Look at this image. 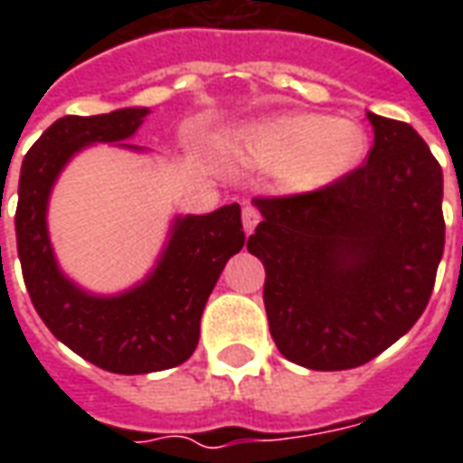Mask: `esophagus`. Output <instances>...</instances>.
I'll return each instance as SVG.
<instances>
[{"label": "esophagus", "mask_w": 463, "mask_h": 463, "mask_svg": "<svg viewBox=\"0 0 463 463\" xmlns=\"http://www.w3.org/2000/svg\"><path fill=\"white\" fill-rule=\"evenodd\" d=\"M260 222V213H258V208L255 205H245L242 208V228H245V232H252L255 231V225Z\"/></svg>", "instance_id": "esophagus-1"}]
</instances>
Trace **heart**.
Returning a JSON list of instances; mask_svg holds the SVG:
<instances>
[{"label": "heart", "mask_w": 463, "mask_h": 463, "mask_svg": "<svg viewBox=\"0 0 463 463\" xmlns=\"http://www.w3.org/2000/svg\"><path fill=\"white\" fill-rule=\"evenodd\" d=\"M241 148L250 161L278 165L282 188L312 193L357 168L367 151V133L349 118L290 114L250 128Z\"/></svg>", "instance_id": "1"}]
</instances>
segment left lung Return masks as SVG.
I'll list each match as a JSON object with an SVG mask.
<instances>
[{"instance_id": "8db88e82", "label": "left lung", "mask_w": 463, "mask_h": 463, "mask_svg": "<svg viewBox=\"0 0 463 463\" xmlns=\"http://www.w3.org/2000/svg\"><path fill=\"white\" fill-rule=\"evenodd\" d=\"M374 146L322 191L255 198L248 250L265 265L280 354L317 372L364 364L427 307L444 255V175L409 123L367 111Z\"/></svg>"}]
</instances>
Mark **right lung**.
<instances>
[{"instance_id": "obj_1", "label": "right lung", "mask_w": 463, "mask_h": 463, "mask_svg": "<svg viewBox=\"0 0 463 463\" xmlns=\"http://www.w3.org/2000/svg\"><path fill=\"white\" fill-rule=\"evenodd\" d=\"M148 109L64 116L24 156L16 205V250L26 290L56 340L114 374H148L183 364L198 347L201 317L225 262L245 245L241 205L175 215L168 242L146 280L118 295H94L69 280L49 241L46 211L59 173L94 143H126ZM2 203V201H0Z\"/></svg>"}]
</instances>
